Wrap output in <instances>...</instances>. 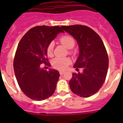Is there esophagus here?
<instances>
[{"label":"esophagus","mask_w":123,"mask_h":123,"mask_svg":"<svg viewBox=\"0 0 123 123\" xmlns=\"http://www.w3.org/2000/svg\"><path fill=\"white\" fill-rule=\"evenodd\" d=\"M64 73H65V71H59V73H60V75H63Z\"/></svg>","instance_id":"obj_1"}]
</instances>
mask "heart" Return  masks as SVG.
<instances>
[{
	"label": "heart",
	"instance_id": "obj_1",
	"mask_svg": "<svg viewBox=\"0 0 123 123\" xmlns=\"http://www.w3.org/2000/svg\"><path fill=\"white\" fill-rule=\"evenodd\" d=\"M60 41L68 49L73 48L75 44V40L73 39V37H71V36H64L61 37ZM53 48H54V43H50V44H48L47 50H46L47 54L48 55H51L52 54ZM70 63H71V60L69 58L59 57H57L54 59L52 62V66L55 68L61 69V70L65 69L70 64Z\"/></svg>",
	"mask_w": 123,
	"mask_h": 123
}]
</instances>
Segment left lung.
I'll use <instances>...</instances> for the list:
<instances>
[{"label": "left lung", "instance_id": "left-lung-1", "mask_svg": "<svg viewBox=\"0 0 123 123\" xmlns=\"http://www.w3.org/2000/svg\"><path fill=\"white\" fill-rule=\"evenodd\" d=\"M79 44V55L73 67L82 72L73 73L69 88L80 97L87 98L96 93L106 79L109 58L103 41L96 32L81 25L62 26Z\"/></svg>", "mask_w": 123, "mask_h": 123}]
</instances>
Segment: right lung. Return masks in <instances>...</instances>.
Returning a JSON list of instances; mask_svg holds the SVG:
<instances>
[{"label":"right lung","mask_w":123,"mask_h":123,"mask_svg":"<svg viewBox=\"0 0 123 123\" xmlns=\"http://www.w3.org/2000/svg\"><path fill=\"white\" fill-rule=\"evenodd\" d=\"M60 32H64L59 26H36L18 44L13 63L14 74L22 92L31 99L44 100L55 92L59 73L51 68L46 71L41 64L48 62L47 47Z\"/></svg>","instance_id":"add662e5"}]
</instances>
